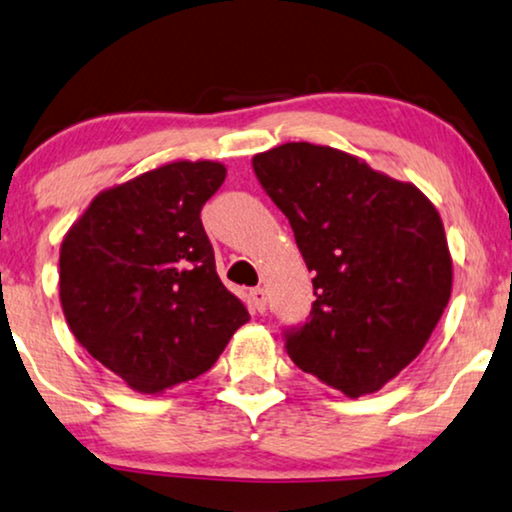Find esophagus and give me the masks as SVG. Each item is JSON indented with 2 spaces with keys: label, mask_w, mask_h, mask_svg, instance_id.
I'll use <instances>...</instances> for the list:
<instances>
[{
  "label": "esophagus",
  "mask_w": 512,
  "mask_h": 512,
  "mask_svg": "<svg viewBox=\"0 0 512 512\" xmlns=\"http://www.w3.org/2000/svg\"><path fill=\"white\" fill-rule=\"evenodd\" d=\"M249 296H251V305H254L256 313H265V291L261 287H256L249 291Z\"/></svg>",
  "instance_id": "1"
}]
</instances>
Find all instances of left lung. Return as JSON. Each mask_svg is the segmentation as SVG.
I'll return each instance as SVG.
<instances>
[{
  "label": "left lung",
  "mask_w": 512,
  "mask_h": 512,
  "mask_svg": "<svg viewBox=\"0 0 512 512\" xmlns=\"http://www.w3.org/2000/svg\"><path fill=\"white\" fill-rule=\"evenodd\" d=\"M254 171L294 230L315 303L287 353L348 397L381 390L433 334L451 296V254L435 204L348 152L284 143Z\"/></svg>",
  "instance_id": "1"
}]
</instances>
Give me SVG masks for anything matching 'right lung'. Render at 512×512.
I'll return each mask as SVG.
<instances>
[{
	"label": "right lung",
	"instance_id": "1",
	"mask_svg": "<svg viewBox=\"0 0 512 512\" xmlns=\"http://www.w3.org/2000/svg\"><path fill=\"white\" fill-rule=\"evenodd\" d=\"M223 181L221 162L176 159L98 192L65 232L58 291L68 327L136 393L209 371L249 322L199 218Z\"/></svg>",
	"mask_w": 512,
	"mask_h": 512
}]
</instances>
